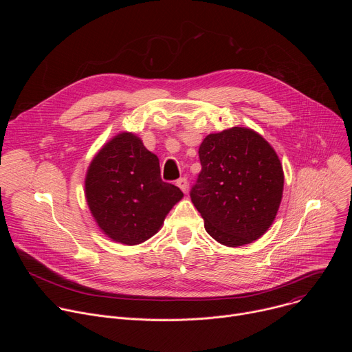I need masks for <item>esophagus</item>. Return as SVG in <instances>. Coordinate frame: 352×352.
<instances>
[{
    "instance_id": "34e87169",
    "label": "esophagus",
    "mask_w": 352,
    "mask_h": 352,
    "mask_svg": "<svg viewBox=\"0 0 352 352\" xmlns=\"http://www.w3.org/2000/svg\"><path fill=\"white\" fill-rule=\"evenodd\" d=\"M177 185L179 186V189L182 190V192H188V179L185 178V177H182V178H179L178 181H177Z\"/></svg>"
}]
</instances>
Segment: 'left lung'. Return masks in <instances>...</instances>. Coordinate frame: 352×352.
<instances>
[{"mask_svg": "<svg viewBox=\"0 0 352 352\" xmlns=\"http://www.w3.org/2000/svg\"><path fill=\"white\" fill-rule=\"evenodd\" d=\"M202 171L190 189L210 236L226 246L259 239L278 212L284 173L270 143L249 128L208 135L199 146Z\"/></svg>", "mask_w": 352, "mask_h": 352, "instance_id": "1", "label": "left lung"}]
</instances>
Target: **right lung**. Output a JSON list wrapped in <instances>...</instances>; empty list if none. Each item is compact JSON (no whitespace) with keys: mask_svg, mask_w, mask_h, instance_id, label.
<instances>
[{"mask_svg":"<svg viewBox=\"0 0 352 352\" xmlns=\"http://www.w3.org/2000/svg\"><path fill=\"white\" fill-rule=\"evenodd\" d=\"M85 195L98 228L124 245L153 236L184 196L162 179L157 156L131 132L118 133L98 150L86 173Z\"/></svg>","mask_w":352,"mask_h":352,"instance_id":"obj_1","label":"right lung"}]
</instances>
